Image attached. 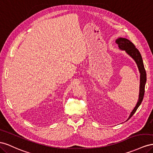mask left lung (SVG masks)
<instances>
[{
  "label": "left lung",
  "instance_id": "1",
  "mask_svg": "<svg viewBox=\"0 0 153 153\" xmlns=\"http://www.w3.org/2000/svg\"><path fill=\"white\" fill-rule=\"evenodd\" d=\"M115 42L118 45V48L120 50L125 51L127 54L129 55L132 59L135 61V62L138 66L139 72L140 73V91H139L138 100L137 103V105H136V106L134 107L133 110L131 111L129 118H128L126 120L127 121L128 120H129V118L134 114L136 111L137 110L138 107L140 105V104H141V103L143 100L144 93H145V85L147 81L146 71L145 68H144L143 62V60H142L141 54H140V51L138 50V49L136 48L134 45L129 40H128L126 38H122V37H120V38L116 40Z\"/></svg>",
  "mask_w": 153,
  "mask_h": 153
}]
</instances>
